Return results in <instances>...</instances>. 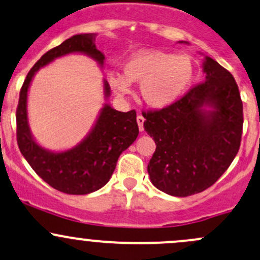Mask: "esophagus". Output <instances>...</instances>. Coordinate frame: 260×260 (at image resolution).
Here are the masks:
<instances>
[{"label":"esophagus","instance_id":"34e87169","mask_svg":"<svg viewBox=\"0 0 260 260\" xmlns=\"http://www.w3.org/2000/svg\"><path fill=\"white\" fill-rule=\"evenodd\" d=\"M137 123H138V127H139V131H143V123H144V117L142 116V114H139L137 117Z\"/></svg>","mask_w":260,"mask_h":260}]
</instances>
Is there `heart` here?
I'll list each match as a JSON object with an SVG mask.
<instances>
[{"label": "heart", "mask_w": 260, "mask_h": 260, "mask_svg": "<svg viewBox=\"0 0 260 260\" xmlns=\"http://www.w3.org/2000/svg\"><path fill=\"white\" fill-rule=\"evenodd\" d=\"M189 57L162 51H141L123 66V73L108 76L109 86L119 94L131 92V83L141 84V95L153 108L172 105L185 92L193 80Z\"/></svg>", "instance_id": "heart-1"}]
</instances>
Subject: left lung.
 <instances>
[{"mask_svg":"<svg viewBox=\"0 0 260 260\" xmlns=\"http://www.w3.org/2000/svg\"><path fill=\"white\" fill-rule=\"evenodd\" d=\"M201 54L203 83L173 105L143 114L144 131L157 146L147 171L152 184L169 196L206 190L239 151L243 103L238 86L231 72Z\"/></svg>","mask_w":260,"mask_h":260,"instance_id":"1","label":"left lung"}]
</instances>
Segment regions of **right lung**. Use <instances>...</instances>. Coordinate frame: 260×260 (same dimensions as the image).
<instances>
[{"label": "right lung", "instance_id": "1", "mask_svg": "<svg viewBox=\"0 0 260 260\" xmlns=\"http://www.w3.org/2000/svg\"><path fill=\"white\" fill-rule=\"evenodd\" d=\"M94 41V34L75 35L46 52L31 68L23 82L16 113L17 143L24 159L47 184L67 194H88L107 184L118 157L136 141L139 132L136 111H116L106 102L86 137L72 148L51 151L41 146L32 135L27 98L36 73L56 58L72 53L88 56L103 68L106 57L97 50ZM109 95L111 87L107 81L103 80L105 101Z\"/></svg>", "mask_w": 260, "mask_h": 260}]
</instances>
